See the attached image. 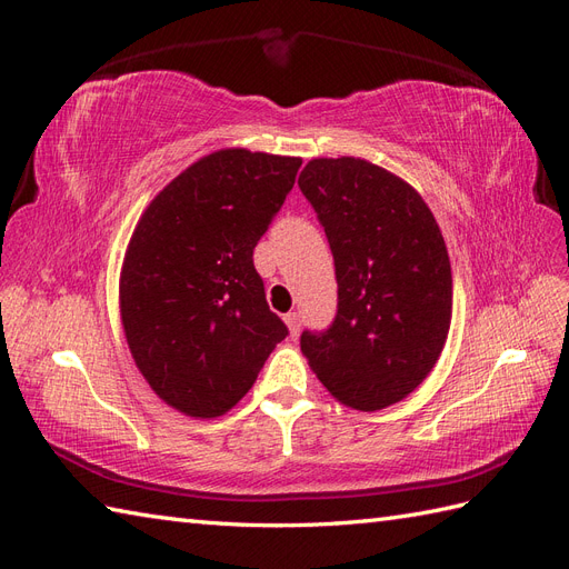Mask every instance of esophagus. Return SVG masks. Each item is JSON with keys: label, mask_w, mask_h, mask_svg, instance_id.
<instances>
[{"label": "esophagus", "mask_w": 569, "mask_h": 569, "mask_svg": "<svg viewBox=\"0 0 569 569\" xmlns=\"http://www.w3.org/2000/svg\"><path fill=\"white\" fill-rule=\"evenodd\" d=\"M284 322H287V327H289V337L297 339L299 332H301V316H299V313H287V316H284Z\"/></svg>", "instance_id": "esophagus-1"}]
</instances>
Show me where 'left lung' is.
Masks as SVG:
<instances>
[{
    "instance_id": "8db88e82",
    "label": "left lung",
    "mask_w": 569,
    "mask_h": 569,
    "mask_svg": "<svg viewBox=\"0 0 569 569\" xmlns=\"http://www.w3.org/2000/svg\"><path fill=\"white\" fill-rule=\"evenodd\" d=\"M299 187L318 213L337 274V316L303 330L322 387L356 410H382L435 368L451 327L453 278L422 197L363 159H313Z\"/></svg>"
}]
</instances>
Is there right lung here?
I'll return each mask as SVG.
<instances>
[{"label": "right lung", "instance_id": "add662e5", "mask_svg": "<svg viewBox=\"0 0 569 569\" xmlns=\"http://www.w3.org/2000/svg\"><path fill=\"white\" fill-rule=\"evenodd\" d=\"M301 159L222 149L189 166L137 222L120 318L137 368L192 418L228 412L289 330L266 301L253 249Z\"/></svg>", "mask_w": 569, "mask_h": 569}]
</instances>
